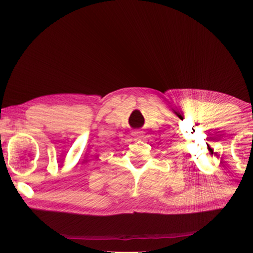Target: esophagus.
I'll list each match as a JSON object with an SVG mask.
<instances>
[{
	"mask_svg": "<svg viewBox=\"0 0 253 253\" xmlns=\"http://www.w3.org/2000/svg\"><path fill=\"white\" fill-rule=\"evenodd\" d=\"M132 136L137 137V138L143 137V131H140V130H134L133 132H132Z\"/></svg>",
	"mask_w": 253,
	"mask_h": 253,
	"instance_id": "esophagus-1",
	"label": "esophagus"
}]
</instances>
